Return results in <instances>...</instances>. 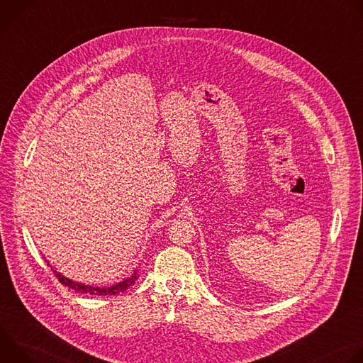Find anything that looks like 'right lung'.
<instances>
[{
    "instance_id": "obj_1",
    "label": "right lung",
    "mask_w": 363,
    "mask_h": 363,
    "mask_svg": "<svg viewBox=\"0 0 363 363\" xmlns=\"http://www.w3.org/2000/svg\"><path fill=\"white\" fill-rule=\"evenodd\" d=\"M53 273H55V276L59 279V281L62 284H65V286H67V287H70V289H73L76 291H80L83 294H96V296H112V294H118L121 291H125L129 286H132L135 283V280L138 277L136 272H135L133 276H130L128 280L121 281V283H118L115 286H111V287H93V286H86V284L74 283L70 279H67V277L62 276L60 273H57L56 270H53Z\"/></svg>"
}]
</instances>
